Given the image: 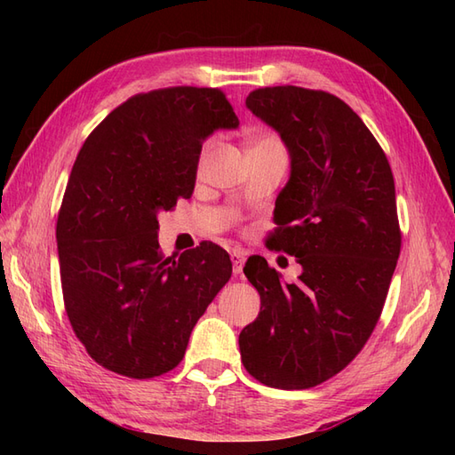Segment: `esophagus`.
I'll list each match as a JSON object with an SVG mask.
<instances>
[{
  "label": "esophagus",
  "mask_w": 455,
  "mask_h": 455,
  "mask_svg": "<svg viewBox=\"0 0 455 455\" xmlns=\"http://www.w3.org/2000/svg\"><path fill=\"white\" fill-rule=\"evenodd\" d=\"M230 259H233V274L235 275L243 274V267L246 262V254L243 252V250H233V252H230Z\"/></svg>",
  "instance_id": "34e87169"
}]
</instances>
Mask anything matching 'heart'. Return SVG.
Returning <instances> with one entry per match:
<instances>
[{"label": "heart", "instance_id": "heart-1", "mask_svg": "<svg viewBox=\"0 0 455 455\" xmlns=\"http://www.w3.org/2000/svg\"><path fill=\"white\" fill-rule=\"evenodd\" d=\"M212 144H215V140H207L205 147H203V152H201V160L207 156V152L212 148ZM256 148H283L282 142L277 140V137H274V134H262V137H258L252 140V147H250V150H256Z\"/></svg>", "mask_w": 455, "mask_h": 455}]
</instances>
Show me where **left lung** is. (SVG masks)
<instances>
[{
    "label": "left lung",
    "mask_w": 455,
    "mask_h": 455,
    "mask_svg": "<svg viewBox=\"0 0 455 455\" xmlns=\"http://www.w3.org/2000/svg\"><path fill=\"white\" fill-rule=\"evenodd\" d=\"M246 105L291 156L267 243L303 274L282 283L264 258L248 259L262 307L238 336L240 355L267 387L311 389L362 352L381 316L401 254L393 172L371 131L332 93L275 85L250 92Z\"/></svg>",
    "instance_id": "1"
}]
</instances>
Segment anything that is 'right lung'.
Here are the masks:
<instances>
[{"label":"right lung","instance_id":"right-lung-1","mask_svg":"<svg viewBox=\"0 0 455 455\" xmlns=\"http://www.w3.org/2000/svg\"><path fill=\"white\" fill-rule=\"evenodd\" d=\"M219 88L176 85L113 109L74 162L56 220L66 315L93 362L132 379L176 367L233 264L203 243L162 254L158 212L189 199L203 140L236 129Z\"/></svg>","mask_w":455,"mask_h":455}]
</instances>
